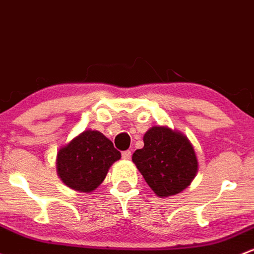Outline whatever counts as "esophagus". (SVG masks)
Instances as JSON below:
<instances>
[{
    "label": "esophagus",
    "instance_id": "esophagus-1",
    "mask_svg": "<svg viewBox=\"0 0 254 254\" xmlns=\"http://www.w3.org/2000/svg\"><path fill=\"white\" fill-rule=\"evenodd\" d=\"M122 158L123 159H130V158H131V151H129V149H127V151L123 152Z\"/></svg>",
    "mask_w": 254,
    "mask_h": 254
}]
</instances>
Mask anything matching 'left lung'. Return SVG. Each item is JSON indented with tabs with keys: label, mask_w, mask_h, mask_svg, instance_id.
<instances>
[{
	"label": "left lung",
	"mask_w": 254,
	"mask_h": 254,
	"mask_svg": "<svg viewBox=\"0 0 254 254\" xmlns=\"http://www.w3.org/2000/svg\"><path fill=\"white\" fill-rule=\"evenodd\" d=\"M132 162L157 196L168 197L188 188L197 173V158L188 138L165 127H153Z\"/></svg>",
	"instance_id": "8db88e82"
}]
</instances>
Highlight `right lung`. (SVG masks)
I'll list each match as a JSON object with an SVG mask.
<instances>
[{
	"label": "right lung",
	"mask_w": 254,
	"mask_h": 254,
	"mask_svg": "<svg viewBox=\"0 0 254 254\" xmlns=\"http://www.w3.org/2000/svg\"><path fill=\"white\" fill-rule=\"evenodd\" d=\"M120 159L113 142L98 131L86 130L60 149L57 170L70 189L91 192L105 180L109 167Z\"/></svg>",
	"instance_id": "add662e5"
}]
</instances>
